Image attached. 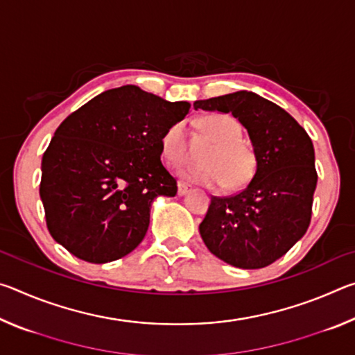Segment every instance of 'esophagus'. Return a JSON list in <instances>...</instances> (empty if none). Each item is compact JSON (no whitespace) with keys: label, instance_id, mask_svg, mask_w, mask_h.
<instances>
[{"label":"esophagus","instance_id":"esophagus-1","mask_svg":"<svg viewBox=\"0 0 355 355\" xmlns=\"http://www.w3.org/2000/svg\"><path fill=\"white\" fill-rule=\"evenodd\" d=\"M188 191H189V186L188 184H186L184 182H178V196L188 194Z\"/></svg>","mask_w":355,"mask_h":355}]
</instances>
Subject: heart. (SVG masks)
<instances>
[{
	"label": "heart",
	"mask_w": 355,
	"mask_h": 355,
	"mask_svg": "<svg viewBox=\"0 0 355 355\" xmlns=\"http://www.w3.org/2000/svg\"><path fill=\"white\" fill-rule=\"evenodd\" d=\"M197 128L214 142L207 155L205 167L189 166L182 175L189 182L211 188L238 189L248 184L257 172V152L249 141L241 137L243 127L236 117L225 112H214L197 120ZM161 153L172 167L182 166L188 158V139L183 122L172 123L161 139Z\"/></svg>",
	"instance_id": "b5f03b06"
}]
</instances>
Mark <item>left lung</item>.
<instances>
[{
    "mask_svg": "<svg viewBox=\"0 0 355 355\" xmlns=\"http://www.w3.org/2000/svg\"><path fill=\"white\" fill-rule=\"evenodd\" d=\"M232 112L250 136L258 164L245 188L211 197L200 235L211 254L236 268L260 269L279 260L305 235L318 173L310 136L284 107L239 91L194 103Z\"/></svg>",
    "mask_w": 355,
    "mask_h": 355,
    "instance_id": "obj_1",
    "label": "left lung"
}]
</instances>
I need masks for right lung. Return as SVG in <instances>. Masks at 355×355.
<instances>
[{"mask_svg":"<svg viewBox=\"0 0 355 355\" xmlns=\"http://www.w3.org/2000/svg\"><path fill=\"white\" fill-rule=\"evenodd\" d=\"M189 107L128 84L71 112L42 158L39 191L55 241L89 263L135 250L153 199L177 194V180L161 163V139Z\"/></svg>","mask_w":355,"mask_h":355,"instance_id":"add662e5","label":"right lung"}]
</instances>
